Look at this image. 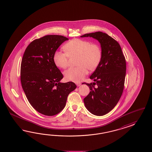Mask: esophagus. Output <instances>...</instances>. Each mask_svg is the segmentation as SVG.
Here are the masks:
<instances>
[{"label": "esophagus", "instance_id": "34e87169", "mask_svg": "<svg viewBox=\"0 0 152 152\" xmlns=\"http://www.w3.org/2000/svg\"><path fill=\"white\" fill-rule=\"evenodd\" d=\"M76 85L79 87V86H80V85H81V83H80V82H77V83H76Z\"/></svg>", "mask_w": 152, "mask_h": 152}]
</instances>
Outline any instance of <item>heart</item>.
Wrapping results in <instances>:
<instances>
[{"label": "heart", "mask_w": 152, "mask_h": 152, "mask_svg": "<svg viewBox=\"0 0 152 152\" xmlns=\"http://www.w3.org/2000/svg\"><path fill=\"white\" fill-rule=\"evenodd\" d=\"M65 52L56 51L53 57L55 65L57 68L65 69L68 66L69 57H77L75 68H70L64 72L65 78L70 81L78 82L88 73L95 70L101 62L102 51L97 44L89 40L73 39L64 46Z\"/></svg>", "instance_id": "b5f03b06"}]
</instances>
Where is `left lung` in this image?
Returning a JSON list of instances; mask_svg holds the SVG:
<instances>
[{
	"label": "left lung",
	"mask_w": 152,
	"mask_h": 152,
	"mask_svg": "<svg viewBox=\"0 0 152 152\" xmlns=\"http://www.w3.org/2000/svg\"><path fill=\"white\" fill-rule=\"evenodd\" d=\"M92 37L100 43L101 62L90 76L94 82L87 84L91 91L84 99L85 107L92 114L101 116L111 111L117 104L124 88L126 62L118 42L101 31L86 34L80 37Z\"/></svg>",
	"instance_id": "8db88e82"
}]
</instances>
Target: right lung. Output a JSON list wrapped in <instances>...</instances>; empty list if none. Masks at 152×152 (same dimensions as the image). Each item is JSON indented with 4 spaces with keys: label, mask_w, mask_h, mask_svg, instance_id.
<instances>
[{
    "label": "right lung",
    "mask_w": 152,
    "mask_h": 152,
    "mask_svg": "<svg viewBox=\"0 0 152 152\" xmlns=\"http://www.w3.org/2000/svg\"><path fill=\"white\" fill-rule=\"evenodd\" d=\"M68 38L48 35L34 40L27 47L21 65V82L31 105L38 112L55 115L65 107L69 94L77 87L72 82L61 83L63 75L53 57Z\"/></svg>",
    "instance_id": "1"
}]
</instances>
